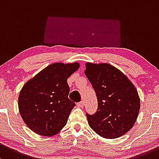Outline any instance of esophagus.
Segmentation results:
<instances>
[{"mask_svg": "<svg viewBox=\"0 0 159 159\" xmlns=\"http://www.w3.org/2000/svg\"><path fill=\"white\" fill-rule=\"evenodd\" d=\"M77 106H78V107L82 108L83 107H84V101H81V102H79V103H77Z\"/></svg>", "mask_w": 159, "mask_h": 159, "instance_id": "34e87169", "label": "esophagus"}]
</instances>
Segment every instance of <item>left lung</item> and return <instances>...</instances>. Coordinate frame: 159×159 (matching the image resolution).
Wrapping results in <instances>:
<instances>
[{
  "mask_svg": "<svg viewBox=\"0 0 159 159\" xmlns=\"http://www.w3.org/2000/svg\"><path fill=\"white\" fill-rule=\"evenodd\" d=\"M84 74L96 92L98 108L87 114L88 124L99 136L115 139L126 134L136 123L140 99L133 83L107 63L87 62Z\"/></svg>",
  "mask_w": 159,
  "mask_h": 159,
  "instance_id": "obj_1",
  "label": "left lung"
}]
</instances>
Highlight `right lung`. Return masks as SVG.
Masks as SVG:
<instances>
[{"label":"right lung","mask_w":159,"mask_h":159,"mask_svg":"<svg viewBox=\"0 0 159 159\" xmlns=\"http://www.w3.org/2000/svg\"><path fill=\"white\" fill-rule=\"evenodd\" d=\"M78 62L49 65L27 81L18 98L21 117L32 131L55 136L66 125L75 103L68 96L67 80L79 68Z\"/></svg>","instance_id":"add662e5"}]
</instances>
